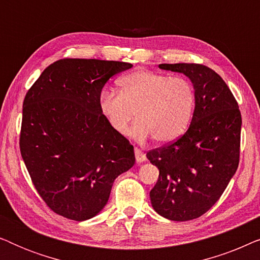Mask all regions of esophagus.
I'll use <instances>...</instances> for the list:
<instances>
[{"instance_id":"1","label":"esophagus","mask_w":260,"mask_h":260,"mask_svg":"<svg viewBox=\"0 0 260 260\" xmlns=\"http://www.w3.org/2000/svg\"><path fill=\"white\" fill-rule=\"evenodd\" d=\"M135 156H136V161L138 163L145 161V154L140 148H135Z\"/></svg>"}]
</instances>
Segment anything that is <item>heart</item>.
<instances>
[{
    "instance_id": "1",
    "label": "heart",
    "mask_w": 260,
    "mask_h": 260,
    "mask_svg": "<svg viewBox=\"0 0 260 260\" xmlns=\"http://www.w3.org/2000/svg\"><path fill=\"white\" fill-rule=\"evenodd\" d=\"M117 86L118 93L102 92L99 108L118 134L126 133L135 112L138 120L131 134L137 140L152 136L157 143H168L186 131L195 102L187 79L137 71L120 78Z\"/></svg>"
}]
</instances>
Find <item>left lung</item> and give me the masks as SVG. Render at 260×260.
<instances>
[{"instance_id": "8db88e82", "label": "left lung", "mask_w": 260, "mask_h": 260, "mask_svg": "<svg viewBox=\"0 0 260 260\" xmlns=\"http://www.w3.org/2000/svg\"><path fill=\"white\" fill-rule=\"evenodd\" d=\"M193 83L195 110L176 141L147 152L159 170L151 205L174 221L197 219L219 200L239 165L241 115L222 78L201 63H161Z\"/></svg>"}]
</instances>
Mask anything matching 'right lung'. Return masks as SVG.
Here are the masks:
<instances>
[{"instance_id":"right-lung-1","label":"right lung","mask_w":260,"mask_h":260,"mask_svg":"<svg viewBox=\"0 0 260 260\" xmlns=\"http://www.w3.org/2000/svg\"><path fill=\"white\" fill-rule=\"evenodd\" d=\"M133 65L60 59L23 101L20 151L35 189L63 218L83 221L104 208L113 181L135 165L134 147L99 108L110 78Z\"/></svg>"}]
</instances>
